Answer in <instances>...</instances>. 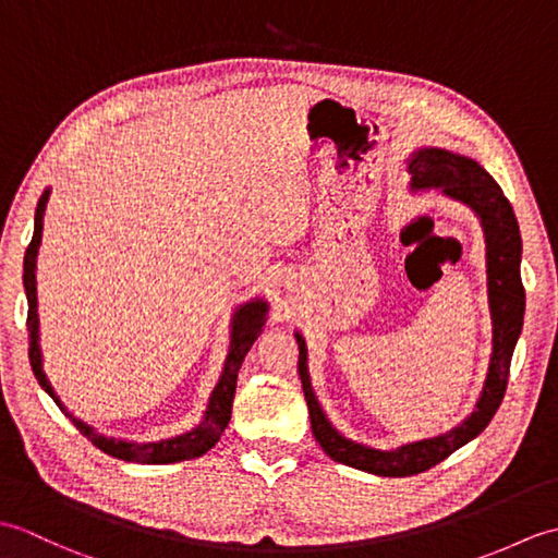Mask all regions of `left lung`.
<instances>
[{
    "mask_svg": "<svg viewBox=\"0 0 558 558\" xmlns=\"http://www.w3.org/2000/svg\"><path fill=\"white\" fill-rule=\"evenodd\" d=\"M408 172L412 174V192L424 189H438L444 196L465 204L480 218L484 244H487V294H489V314H492V357L487 378H484L482 393L465 420L446 434L422 441L402 444L393 450H381L352 441L342 436L324 408L318 405V398L312 388L310 378V354L302 333H294L300 345L298 372L302 378V390L310 408L312 432L318 446L324 448L328 458H333L342 465L369 472L378 477H412L429 470L446 460L453 450L465 446L472 438L480 436L492 417L499 410L508 369L515 342L523 330L525 316V290L520 280V256H523V240H520L518 220L513 206L508 204L501 186L494 182V177L482 168L477 160L446 148H420L408 158Z\"/></svg>",
    "mask_w": 558,
    "mask_h": 558,
    "instance_id": "8db88e82",
    "label": "left lung"
}]
</instances>
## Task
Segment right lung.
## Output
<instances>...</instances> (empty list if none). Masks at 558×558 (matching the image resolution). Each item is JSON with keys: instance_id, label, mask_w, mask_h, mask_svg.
Segmentation results:
<instances>
[{"instance_id": "right-lung-1", "label": "right lung", "mask_w": 558, "mask_h": 558, "mask_svg": "<svg viewBox=\"0 0 558 558\" xmlns=\"http://www.w3.org/2000/svg\"><path fill=\"white\" fill-rule=\"evenodd\" d=\"M47 198H50V189H45L40 201H38V208H35L33 240L26 248V258H23V288H26V298H28V322H26L28 338H31L28 357H31L33 374H35V378H38V384L45 388V393L57 402V408L62 410L71 422H74L76 429L86 436L93 446H98L102 453H108L112 458H120L126 462H144V465H168V462L192 460V458H201L204 453H208V450L220 441L225 426H228V422H230L234 388H236V374H240V366L246 357V352L252 350L256 338L260 336V330H264L266 316H268V302L256 298L252 302L240 304L234 310L232 324H230V350H228V357H225L222 374L208 398V408L204 412V420H201L192 432L172 436V438H160V441H150V444H136V441H126V438L105 436V434L93 429L90 424L74 417V414L64 408V402L59 400L52 384L47 381V376L43 372L35 266H38V248L43 242V218H45Z\"/></svg>"}]
</instances>
